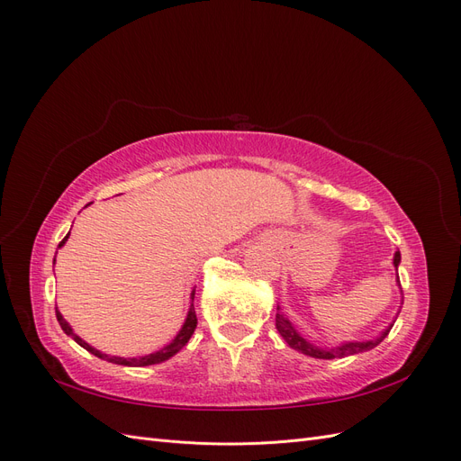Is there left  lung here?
Segmentation results:
<instances>
[{"mask_svg":"<svg viewBox=\"0 0 461 461\" xmlns=\"http://www.w3.org/2000/svg\"><path fill=\"white\" fill-rule=\"evenodd\" d=\"M398 263H400V252L394 254V267L398 269ZM400 283V281H398ZM275 325H276V330L281 332V337L286 340V344L290 348H294V350L305 354V356H312V357H319V359H334V357H346V356H352V354H359V352H367V350H373L375 346H379L384 339L386 334L390 332V329H393V325H390L386 330H383L381 337H376L373 340H366V342H348V344H342V346H337V348H321V346H315L312 342L305 340L302 334L292 327L290 321L276 313V319H275Z\"/></svg>","mask_w":461,"mask_h":461,"instance_id":"left-lung-1","label":"left lung"}]
</instances>
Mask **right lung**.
Masks as SVG:
<instances>
[{
  "mask_svg": "<svg viewBox=\"0 0 461 461\" xmlns=\"http://www.w3.org/2000/svg\"><path fill=\"white\" fill-rule=\"evenodd\" d=\"M67 239H68V234H67L65 239L59 242V246H58V248H61V246L65 244V240H67ZM53 261H55V259H53ZM192 300H194V292H192ZM55 315H58V321H59L61 329L65 330V334H68V337H73V339H75V342H77V344H80L82 348H85V350H88L90 354H94V356H97V357L107 359L109 364L129 366V367H144V366L161 364V361L173 357L176 352H180V350H183V348L186 346V342L190 340V337L194 334V329H196V325H198V317H196V312H194V303H192V305H190V312H188V317H186L185 325H183V329H180V332L176 334V339H175L169 346H165V348H161L159 352H156V354H149V356H144V357H117V356H107V354L97 352L95 348H92L90 344H86V342L82 340L80 337H77V334L73 332V329L68 327V323H67V321L63 319V315H61L58 310H55Z\"/></svg>",
  "mask_w": 461,
  "mask_h": 461,
  "instance_id": "1",
  "label": "right lung"
}]
</instances>
